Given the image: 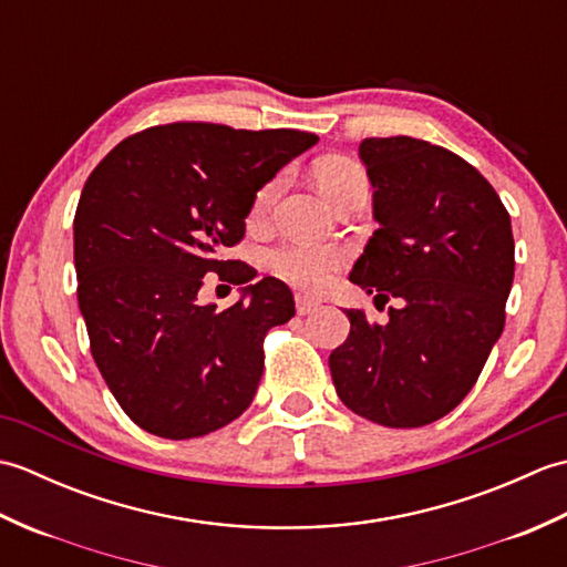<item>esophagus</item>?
<instances>
[{
    "mask_svg": "<svg viewBox=\"0 0 567 567\" xmlns=\"http://www.w3.org/2000/svg\"><path fill=\"white\" fill-rule=\"evenodd\" d=\"M295 302H297V315H299V317L311 315V311H315V309L321 305L317 297H309V295H297Z\"/></svg>",
    "mask_w": 567,
    "mask_h": 567,
    "instance_id": "1",
    "label": "esophagus"
}]
</instances>
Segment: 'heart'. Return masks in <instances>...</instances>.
I'll use <instances>...</instances> for the list:
<instances>
[{
  "mask_svg": "<svg viewBox=\"0 0 567 567\" xmlns=\"http://www.w3.org/2000/svg\"><path fill=\"white\" fill-rule=\"evenodd\" d=\"M317 185L321 195L327 197L331 204L343 197L348 189L353 187H368V177L363 167L353 163L351 158H341V155H333V158H323L315 167ZM280 177H272L265 183L256 202H252V219H260V216L270 209V204L280 189ZM348 260V250L341 246H321V244H307V240H287V244L277 246L270 252V268L277 277H282L285 282H290L299 290H321L331 282L336 270H341Z\"/></svg>",
  "mask_w": 567,
  "mask_h": 567,
  "instance_id": "obj_1",
  "label": "heart"
}]
</instances>
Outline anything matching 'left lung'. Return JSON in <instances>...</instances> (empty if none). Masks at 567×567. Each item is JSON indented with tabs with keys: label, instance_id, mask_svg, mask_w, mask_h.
Here are the masks:
<instances>
[{
	"label": "left lung",
	"instance_id": "obj_1",
	"mask_svg": "<svg viewBox=\"0 0 567 567\" xmlns=\"http://www.w3.org/2000/svg\"><path fill=\"white\" fill-rule=\"evenodd\" d=\"M380 224L351 282L390 307L388 323L348 309L329 358L341 402L390 429L426 426L465 400L504 329L514 236L499 195L461 155L392 136L360 143Z\"/></svg>",
	"mask_w": 567,
	"mask_h": 567
}]
</instances>
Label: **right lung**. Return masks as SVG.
<instances>
[{
  "label": "right lung",
  "mask_w": 567,
  "mask_h": 567,
  "mask_svg": "<svg viewBox=\"0 0 567 567\" xmlns=\"http://www.w3.org/2000/svg\"><path fill=\"white\" fill-rule=\"evenodd\" d=\"M295 128L177 122L124 138L94 167L75 212L78 305L92 358L128 419L197 439L246 412L262 336L295 317L290 287L238 270L228 309L202 305V277L238 260L256 192L315 146Z\"/></svg>",
  "instance_id": "add662e5"
}]
</instances>
